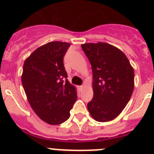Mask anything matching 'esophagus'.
Segmentation results:
<instances>
[{
    "instance_id": "esophagus-1",
    "label": "esophagus",
    "mask_w": 154,
    "mask_h": 154,
    "mask_svg": "<svg viewBox=\"0 0 154 154\" xmlns=\"http://www.w3.org/2000/svg\"><path fill=\"white\" fill-rule=\"evenodd\" d=\"M84 86H83V85L80 86V87H79V89H80V91H82V90H84Z\"/></svg>"
}]
</instances>
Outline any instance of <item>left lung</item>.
I'll return each mask as SVG.
<instances>
[{
	"label": "left lung",
	"instance_id": "obj_1",
	"mask_svg": "<svg viewBox=\"0 0 154 154\" xmlns=\"http://www.w3.org/2000/svg\"><path fill=\"white\" fill-rule=\"evenodd\" d=\"M81 47L93 70V97L87 109L97 122H109L130 100L134 87V69L125 54L112 45L86 43Z\"/></svg>",
	"mask_w": 154,
	"mask_h": 154
}]
</instances>
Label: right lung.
Returning a JSON list of instances; mask_svg holds the SVG:
<instances>
[{"label":"right lung","mask_w":154,"mask_h":154,"mask_svg":"<svg viewBox=\"0 0 154 154\" xmlns=\"http://www.w3.org/2000/svg\"><path fill=\"white\" fill-rule=\"evenodd\" d=\"M70 44L51 42L40 46L25 61L22 84L35 114L50 125H60L70 117L77 98L67 80L63 58Z\"/></svg>","instance_id":"add662e5"}]
</instances>
